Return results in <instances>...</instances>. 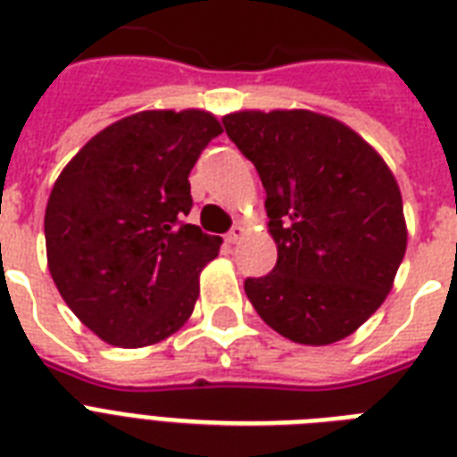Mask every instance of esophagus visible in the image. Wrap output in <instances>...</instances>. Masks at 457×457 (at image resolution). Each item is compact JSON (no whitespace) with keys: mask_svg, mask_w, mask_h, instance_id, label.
Returning <instances> with one entry per match:
<instances>
[{"mask_svg":"<svg viewBox=\"0 0 457 457\" xmlns=\"http://www.w3.org/2000/svg\"><path fill=\"white\" fill-rule=\"evenodd\" d=\"M244 237V228H239V225H237V228H232L228 232V235H225V242L228 244H237L239 242V239H242Z\"/></svg>","mask_w":457,"mask_h":457,"instance_id":"esophagus-1","label":"esophagus"}]
</instances>
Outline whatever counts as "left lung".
Here are the masks:
<instances>
[{
    "label": "left lung",
    "mask_w": 457,
    "mask_h": 457,
    "mask_svg": "<svg viewBox=\"0 0 457 457\" xmlns=\"http://www.w3.org/2000/svg\"><path fill=\"white\" fill-rule=\"evenodd\" d=\"M222 125L256 165L278 244V265L244 292L287 339H346L384 303L405 256L394 172L358 132L315 111H237Z\"/></svg>",
    "instance_id": "1"
}]
</instances>
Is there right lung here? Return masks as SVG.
I'll return each mask as SVG.
<instances>
[{
    "mask_svg": "<svg viewBox=\"0 0 457 457\" xmlns=\"http://www.w3.org/2000/svg\"><path fill=\"white\" fill-rule=\"evenodd\" d=\"M220 132L208 111H139L95 135L54 182L46 265L68 308L111 346H152L192 315L222 239L185 222L189 172Z\"/></svg>",
    "mask_w": 457,
    "mask_h": 457,
    "instance_id": "right-lung-1",
    "label": "right lung"
}]
</instances>
